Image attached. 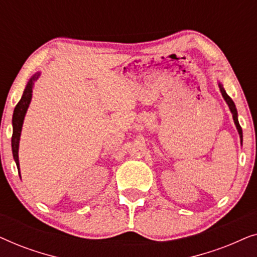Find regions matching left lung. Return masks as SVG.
I'll return each instance as SVG.
<instances>
[{"instance_id":"1","label":"left lung","mask_w":257,"mask_h":257,"mask_svg":"<svg viewBox=\"0 0 257 257\" xmlns=\"http://www.w3.org/2000/svg\"><path fill=\"white\" fill-rule=\"evenodd\" d=\"M219 86H220V91H221V93H222V97L224 98V100L227 101L228 106H229L230 111H231V113H233L234 122H235V125H236V128H237L238 135H240V138H241V142H242V128H241L240 124H238V120H237V111H236V107H235L234 101L231 100V98H230L229 96H228V94L226 93V91H224V89L222 87V85H221V84H219Z\"/></svg>"}]
</instances>
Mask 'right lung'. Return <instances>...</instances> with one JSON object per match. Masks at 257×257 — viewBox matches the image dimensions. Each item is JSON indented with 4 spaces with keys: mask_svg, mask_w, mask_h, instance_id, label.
<instances>
[{
    "mask_svg": "<svg viewBox=\"0 0 257 257\" xmlns=\"http://www.w3.org/2000/svg\"><path fill=\"white\" fill-rule=\"evenodd\" d=\"M40 73H36L31 77L29 82H28L26 89H24L23 96L21 98V100L17 103L15 110H14L13 114V137H12V149H13V156L14 159L16 161L17 168H20L19 164V144H20V137L21 131H22V125H23V119L26 115V112L29 107L31 96H33V87L35 84V80L38 78Z\"/></svg>",
    "mask_w": 257,
    "mask_h": 257,
    "instance_id": "right-lung-1",
    "label": "right lung"
}]
</instances>
